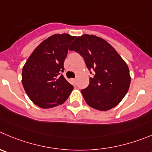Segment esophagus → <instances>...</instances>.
<instances>
[{
  "instance_id": "1",
  "label": "esophagus",
  "mask_w": 152,
  "mask_h": 152,
  "mask_svg": "<svg viewBox=\"0 0 152 152\" xmlns=\"http://www.w3.org/2000/svg\"><path fill=\"white\" fill-rule=\"evenodd\" d=\"M71 80H72V82L73 84H75V83H76V79H72Z\"/></svg>"
}]
</instances>
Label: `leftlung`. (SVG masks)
Masks as SVG:
<instances>
[{"mask_svg":"<svg viewBox=\"0 0 152 152\" xmlns=\"http://www.w3.org/2000/svg\"><path fill=\"white\" fill-rule=\"evenodd\" d=\"M70 50L80 53L93 77L81 93L91 107L105 111L115 107L128 92L129 69L116 50L103 39L84 34L72 42Z\"/></svg>","mask_w":152,"mask_h":152,"instance_id":"8db88e82","label":"left lung"}]
</instances>
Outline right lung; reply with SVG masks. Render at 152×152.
<instances>
[{"mask_svg": "<svg viewBox=\"0 0 152 152\" xmlns=\"http://www.w3.org/2000/svg\"><path fill=\"white\" fill-rule=\"evenodd\" d=\"M75 37L54 34L41 42L22 69V84L30 100L41 108L64 103L74 86L63 77L69 45Z\"/></svg>", "mask_w": 152, "mask_h": 152, "instance_id": "right-lung-1", "label": "right lung"}]
</instances>
